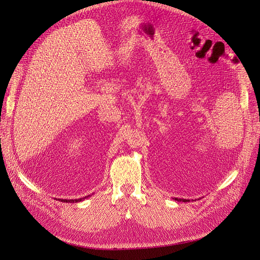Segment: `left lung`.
I'll return each instance as SVG.
<instances>
[{"label":"left lung","mask_w":260,"mask_h":260,"mask_svg":"<svg viewBox=\"0 0 260 260\" xmlns=\"http://www.w3.org/2000/svg\"><path fill=\"white\" fill-rule=\"evenodd\" d=\"M175 200L182 201V202H187V201H190V200H186V199H178V198H175Z\"/></svg>","instance_id":"8db88e82"}]
</instances>
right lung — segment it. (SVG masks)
<instances>
[{
  "instance_id": "right-lung-1",
  "label": "right lung",
  "mask_w": 260,
  "mask_h": 260,
  "mask_svg": "<svg viewBox=\"0 0 260 260\" xmlns=\"http://www.w3.org/2000/svg\"><path fill=\"white\" fill-rule=\"evenodd\" d=\"M86 198V197H85ZM85 198H81V199H73V200H66V199H59L60 201H62V202H70V203H74V202H79V201H82V200H85Z\"/></svg>"
}]
</instances>
